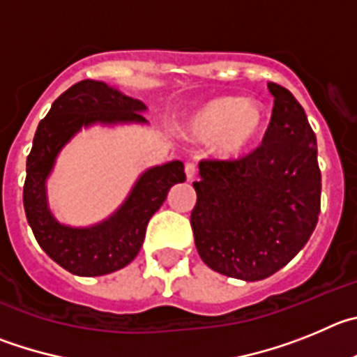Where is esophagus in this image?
Listing matches in <instances>:
<instances>
[{"label": "esophagus", "mask_w": 357, "mask_h": 357, "mask_svg": "<svg viewBox=\"0 0 357 357\" xmlns=\"http://www.w3.org/2000/svg\"><path fill=\"white\" fill-rule=\"evenodd\" d=\"M185 172H186V178L194 179L195 174H197V167H195V163L194 162H186L185 163Z\"/></svg>", "instance_id": "1"}]
</instances>
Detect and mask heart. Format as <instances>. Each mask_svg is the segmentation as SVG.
Instances as JSON below:
<instances>
[{
	"instance_id": "b5f03b06",
	"label": "heart",
	"mask_w": 357,
	"mask_h": 357,
	"mask_svg": "<svg viewBox=\"0 0 357 357\" xmlns=\"http://www.w3.org/2000/svg\"><path fill=\"white\" fill-rule=\"evenodd\" d=\"M266 115L256 101L224 96L208 101L186 121V131L199 140H213L222 158H238L263 137Z\"/></svg>"
}]
</instances>
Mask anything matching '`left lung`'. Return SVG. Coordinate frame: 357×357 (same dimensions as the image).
<instances>
[{"label": "left lung", "instance_id": "1", "mask_svg": "<svg viewBox=\"0 0 357 357\" xmlns=\"http://www.w3.org/2000/svg\"><path fill=\"white\" fill-rule=\"evenodd\" d=\"M274 96L263 144L242 160H202L190 215L201 259L211 271L243 281L275 274L306 245L319 222L317 137L290 91Z\"/></svg>", "mask_w": 357, "mask_h": 357}]
</instances>
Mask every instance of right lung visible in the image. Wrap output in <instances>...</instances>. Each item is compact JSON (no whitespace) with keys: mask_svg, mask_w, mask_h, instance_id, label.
Returning <instances> with one entry per match:
<instances>
[{"mask_svg":"<svg viewBox=\"0 0 357 357\" xmlns=\"http://www.w3.org/2000/svg\"><path fill=\"white\" fill-rule=\"evenodd\" d=\"M144 110L146 105L139 99L107 83L83 79L54 99L50 114L38 123L26 160L22 202L38 245L70 274L94 278L133 261L144 243L149 218L160 210L171 186L186 179L179 160L153 167L137 179L123 206L91 227L63 226L50 211L46 179L62 147L83 126L147 123L140 114Z\"/></svg>","mask_w":357,"mask_h":357,"instance_id":"1","label":"right lung"}]
</instances>
